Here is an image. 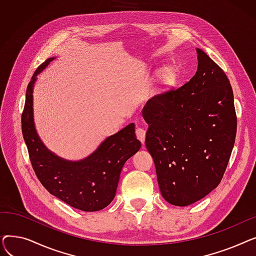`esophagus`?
Wrapping results in <instances>:
<instances>
[{
	"mask_svg": "<svg viewBox=\"0 0 256 256\" xmlns=\"http://www.w3.org/2000/svg\"><path fill=\"white\" fill-rule=\"evenodd\" d=\"M136 136L141 141V143L144 144L145 136H146V130L143 128H136Z\"/></svg>",
	"mask_w": 256,
	"mask_h": 256,
	"instance_id": "esophagus-1",
	"label": "esophagus"
}]
</instances>
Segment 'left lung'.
I'll use <instances>...</instances> for the list:
<instances>
[{
	"mask_svg": "<svg viewBox=\"0 0 256 256\" xmlns=\"http://www.w3.org/2000/svg\"><path fill=\"white\" fill-rule=\"evenodd\" d=\"M196 52L195 76L154 96L142 112L160 193L176 206L192 204L218 186L236 135L230 80L202 50Z\"/></svg>",
	"mask_w": 256,
	"mask_h": 256,
	"instance_id": "8db88e82",
	"label": "left lung"
}]
</instances>
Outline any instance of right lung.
<instances>
[{"mask_svg": "<svg viewBox=\"0 0 256 256\" xmlns=\"http://www.w3.org/2000/svg\"><path fill=\"white\" fill-rule=\"evenodd\" d=\"M52 59L38 66L26 87L22 132L31 164L37 178L52 195L80 210H100L112 202L120 172L140 150L141 142L136 138L135 124H130L108 137L96 152L80 162H68L48 152L35 130L32 93L35 76Z\"/></svg>", "mask_w": 256, "mask_h": 256, "instance_id": "add662e5", "label": "right lung"}]
</instances>
